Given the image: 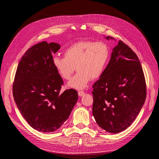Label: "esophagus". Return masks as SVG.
I'll list each match as a JSON object with an SVG mask.
<instances>
[{
  "label": "esophagus",
  "instance_id": "34e87169",
  "mask_svg": "<svg viewBox=\"0 0 159 159\" xmlns=\"http://www.w3.org/2000/svg\"><path fill=\"white\" fill-rule=\"evenodd\" d=\"M84 91H82V90H79V91H78V95L80 96V97H82V96H83L84 95Z\"/></svg>",
  "mask_w": 159,
  "mask_h": 159
}]
</instances>
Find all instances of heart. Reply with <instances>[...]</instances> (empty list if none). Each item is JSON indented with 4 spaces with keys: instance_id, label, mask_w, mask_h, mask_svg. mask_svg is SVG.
<instances>
[{
    "instance_id": "1",
    "label": "heart",
    "mask_w": 159,
    "mask_h": 159,
    "mask_svg": "<svg viewBox=\"0 0 159 159\" xmlns=\"http://www.w3.org/2000/svg\"><path fill=\"white\" fill-rule=\"evenodd\" d=\"M110 48L104 42L84 40L67 48L64 56L55 55L53 64L58 74L64 80H70L75 71L77 73L70 80L71 88L82 89L90 81L100 77L109 62Z\"/></svg>"
}]
</instances>
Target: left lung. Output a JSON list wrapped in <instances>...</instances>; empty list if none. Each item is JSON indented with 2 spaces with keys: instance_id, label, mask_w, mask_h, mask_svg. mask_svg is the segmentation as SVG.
<instances>
[{
  "instance_id": "left-lung-1",
  "label": "left lung",
  "mask_w": 159,
  "mask_h": 159,
  "mask_svg": "<svg viewBox=\"0 0 159 159\" xmlns=\"http://www.w3.org/2000/svg\"><path fill=\"white\" fill-rule=\"evenodd\" d=\"M93 88L92 113L98 126L111 133L127 129L144 104L146 84L137 55L122 40Z\"/></svg>"
}]
</instances>
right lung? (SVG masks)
I'll return each mask as SVG.
<instances>
[{
	"label": "right lung",
	"instance_id": "1",
	"mask_svg": "<svg viewBox=\"0 0 159 159\" xmlns=\"http://www.w3.org/2000/svg\"><path fill=\"white\" fill-rule=\"evenodd\" d=\"M61 46L43 41L28 49L16 69L14 100L23 117L39 131H56L69 118L78 100L74 89L60 91L64 82L53 64Z\"/></svg>",
	"mask_w": 159,
	"mask_h": 159
}]
</instances>
